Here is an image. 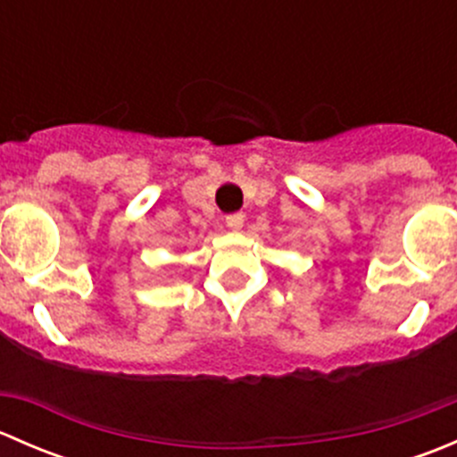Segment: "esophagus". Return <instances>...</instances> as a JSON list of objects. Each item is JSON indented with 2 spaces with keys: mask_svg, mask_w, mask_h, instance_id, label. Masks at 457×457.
<instances>
[{
  "mask_svg": "<svg viewBox=\"0 0 457 457\" xmlns=\"http://www.w3.org/2000/svg\"><path fill=\"white\" fill-rule=\"evenodd\" d=\"M225 223H228L229 229H241L243 223H245V214L243 212H234V214L225 216Z\"/></svg>",
  "mask_w": 457,
  "mask_h": 457,
  "instance_id": "obj_1",
  "label": "esophagus"
}]
</instances>
